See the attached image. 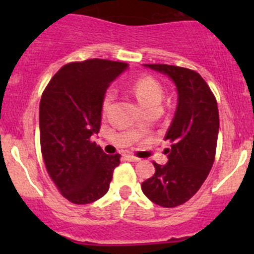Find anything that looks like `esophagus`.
Listing matches in <instances>:
<instances>
[{
	"mask_svg": "<svg viewBox=\"0 0 254 254\" xmlns=\"http://www.w3.org/2000/svg\"><path fill=\"white\" fill-rule=\"evenodd\" d=\"M125 160L130 161V162H139L140 158L135 157V156H132V155H125Z\"/></svg>",
	"mask_w": 254,
	"mask_h": 254,
	"instance_id": "34e87169",
	"label": "esophagus"
}]
</instances>
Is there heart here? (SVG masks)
Wrapping results in <instances>:
<instances>
[{"label":"heart","instance_id":"b5f03b06","mask_svg":"<svg viewBox=\"0 0 254 254\" xmlns=\"http://www.w3.org/2000/svg\"><path fill=\"white\" fill-rule=\"evenodd\" d=\"M132 92L139 99L140 103L142 104L143 108L146 109H150L152 107H160L163 97L162 86L152 76H142V77L137 78L132 84ZM113 96H114L113 91H108L104 96L103 103H102V112L103 113L108 111Z\"/></svg>","mask_w":254,"mask_h":254}]
</instances>
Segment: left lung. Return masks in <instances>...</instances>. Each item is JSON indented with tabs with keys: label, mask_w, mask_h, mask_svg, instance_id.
I'll return each mask as SVG.
<instances>
[{
	"label": "left lung",
	"mask_w": 254,
	"mask_h": 254,
	"mask_svg": "<svg viewBox=\"0 0 254 254\" xmlns=\"http://www.w3.org/2000/svg\"><path fill=\"white\" fill-rule=\"evenodd\" d=\"M175 82L178 104L165 140L168 162H153L155 175L141 189L152 203L176 207L188 201L203 186L215 161L219 135L217 102L204 78L194 70L166 64H145Z\"/></svg>",
	"instance_id": "obj_1"
}]
</instances>
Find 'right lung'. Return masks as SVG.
Returning a JSON list of instances; mask_svg holds the SVG:
<instances>
[{"label": "right lung", "instance_id": "add662e5", "mask_svg": "<svg viewBox=\"0 0 254 254\" xmlns=\"http://www.w3.org/2000/svg\"><path fill=\"white\" fill-rule=\"evenodd\" d=\"M127 63L89 59L64 65L45 87L39 106L40 148L51 181L73 204H89L108 191L120 155L96 142L102 103Z\"/></svg>", "mask_w": 254, "mask_h": 254}]
</instances>
